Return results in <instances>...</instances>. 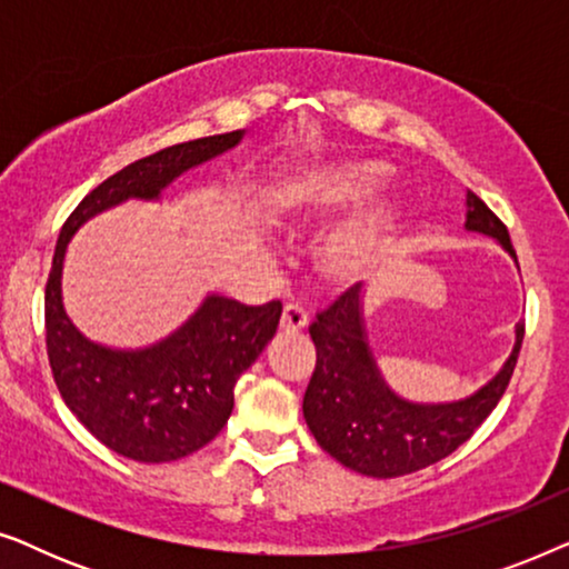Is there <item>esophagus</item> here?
Returning a JSON list of instances; mask_svg holds the SVG:
<instances>
[{
	"label": "esophagus",
	"instance_id": "obj_1",
	"mask_svg": "<svg viewBox=\"0 0 569 569\" xmlns=\"http://www.w3.org/2000/svg\"><path fill=\"white\" fill-rule=\"evenodd\" d=\"M279 326H282V331L287 333H295V331H302L308 326V310L298 306V302H287L284 310H282V321H279Z\"/></svg>",
	"mask_w": 569,
	"mask_h": 569
}]
</instances>
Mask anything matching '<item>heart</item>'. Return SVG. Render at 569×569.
I'll return each mask as SVG.
<instances>
[{
	"instance_id": "obj_1",
	"label": "heart",
	"mask_w": 569,
	"mask_h": 569,
	"mask_svg": "<svg viewBox=\"0 0 569 569\" xmlns=\"http://www.w3.org/2000/svg\"><path fill=\"white\" fill-rule=\"evenodd\" d=\"M386 173L378 162L339 160L302 170L284 186L279 197L282 220L306 228H321L333 217L355 207ZM399 220V201L372 197L352 209L333 228L318 251V263L333 282H357L368 277L383 259Z\"/></svg>"
}]
</instances>
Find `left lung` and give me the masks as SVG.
<instances>
[{
    "mask_svg": "<svg viewBox=\"0 0 569 569\" xmlns=\"http://www.w3.org/2000/svg\"><path fill=\"white\" fill-rule=\"evenodd\" d=\"M466 230L500 240L516 259L508 228L477 193H466ZM362 284L349 287L310 323L316 370L302 415L326 453L357 473L393 479L427 469L453 453L492 415L516 370L526 326H516V347L485 388L453 403H411L380 376L362 321Z\"/></svg>",
    "mask_w": 569,
    "mask_h": 569,
    "instance_id": "1",
    "label": "left lung"
}]
</instances>
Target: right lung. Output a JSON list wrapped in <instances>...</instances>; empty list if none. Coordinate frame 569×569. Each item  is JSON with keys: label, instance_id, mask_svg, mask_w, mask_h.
<instances>
[{"label": "right lung", "instance_id": "1", "mask_svg": "<svg viewBox=\"0 0 569 569\" xmlns=\"http://www.w3.org/2000/svg\"><path fill=\"white\" fill-rule=\"evenodd\" d=\"M243 131L173 144L131 162L84 197L59 232L46 282V349L72 415L123 458L166 463L214 440L236 403V383L277 333L282 302L243 306L207 295L168 339L144 349H108L77 331L61 302V267L80 224L127 199H160L186 170L236 147Z\"/></svg>", "mask_w": 569, "mask_h": 569}]
</instances>
